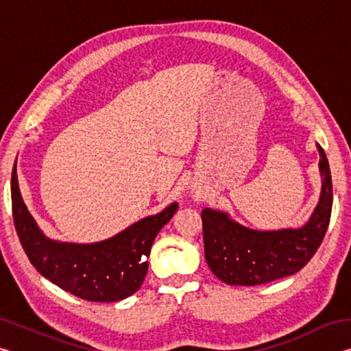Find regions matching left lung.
Here are the masks:
<instances>
[{
	"instance_id": "obj_1",
	"label": "left lung",
	"mask_w": 351,
	"mask_h": 351,
	"mask_svg": "<svg viewBox=\"0 0 351 351\" xmlns=\"http://www.w3.org/2000/svg\"><path fill=\"white\" fill-rule=\"evenodd\" d=\"M322 190L310 219L297 229L255 230L229 213L203 209L204 255L213 274L228 285L254 287L295 274L313 258L330 224L332 184L328 159L317 144Z\"/></svg>"
}]
</instances>
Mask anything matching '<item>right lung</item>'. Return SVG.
<instances>
[{
	"label": "right lung",
	"instance_id": "1",
	"mask_svg": "<svg viewBox=\"0 0 351 351\" xmlns=\"http://www.w3.org/2000/svg\"><path fill=\"white\" fill-rule=\"evenodd\" d=\"M10 192L16 234L35 269L57 287L90 302H117L141 288L153 241L178 210V203H173L108 240L79 245L51 240L41 232L21 198L16 161Z\"/></svg>",
	"mask_w": 351,
	"mask_h": 351
}]
</instances>
